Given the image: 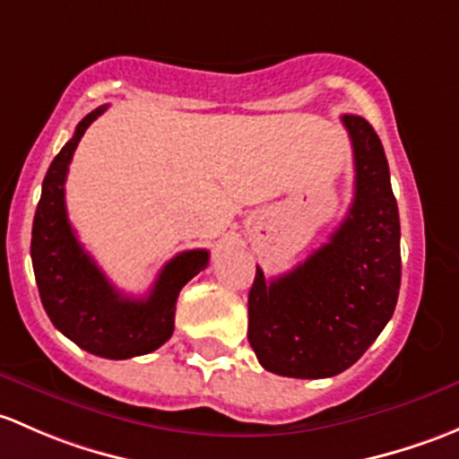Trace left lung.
Masks as SVG:
<instances>
[{
  "label": "left lung",
  "instance_id": "8db88e82",
  "mask_svg": "<svg viewBox=\"0 0 459 459\" xmlns=\"http://www.w3.org/2000/svg\"><path fill=\"white\" fill-rule=\"evenodd\" d=\"M353 145L356 192L329 243L291 272L249 290L247 338L267 371L332 377L353 365L394 316L400 291V216L376 130L342 115Z\"/></svg>",
  "mask_w": 459,
  "mask_h": 459
}]
</instances>
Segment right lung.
Wrapping results in <instances>:
<instances>
[{"label": "right lung", "instance_id": "obj_1", "mask_svg": "<svg viewBox=\"0 0 459 459\" xmlns=\"http://www.w3.org/2000/svg\"><path fill=\"white\" fill-rule=\"evenodd\" d=\"M108 106L79 121L73 139L46 172L32 221L30 256L41 305L65 338L99 358L126 360L159 349L174 332L178 291L210 263L207 249H190L160 269L148 299H126L90 258L65 212L64 183L83 132Z\"/></svg>", "mask_w": 459, "mask_h": 459}]
</instances>
